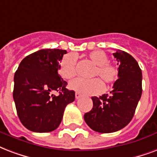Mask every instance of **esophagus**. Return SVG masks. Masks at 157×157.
Returning <instances> with one entry per match:
<instances>
[{"label":"esophagus","mask_w":157,"mask_h":157,"mask_svg":"<svg viewBox=\"0 0 157 157\" xmlns=\"http://www.w3.org/2000/svg\"><path fill=\"white\" fill-rule=\"evenodd\" d=\"M75 96H76V100H78V99H80V98H81V94H79L78 92H76V94H75Z\"/></svg>","instance_id":"1"}]
</instances>
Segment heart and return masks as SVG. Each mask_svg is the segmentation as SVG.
Masks as SVG:
<instances>
[{"label": "heart", "instance_id": "1", "mask_svg": "<svg viewBox=\"0 0 157 157\" xmlns=\"http://www.w3.org/2000/svg\"><path fill=\"white\" fill-rule=\"evenodd\" d=\"M89 58L96 65L93 72L94 76H100L106 84H113L118 77V69L110 63L105 52L103 51H94L89 54ZM77 62L76 56L72 53L63 57L58 68V73L63 78L69 80L76 76L77 73ZM69 88L82 94L93 95L102 93L104 84L99 78L84 79L76 78L69 83Z\"/></svg>", "mask_w": 157, "mask_h": 157}]
</instances>
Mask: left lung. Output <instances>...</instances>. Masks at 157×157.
<instances>
[{
	"label": "left lung",
	"instance_id": "8db88e82",
	"mask_svg": "<svg viewBox=\"0 0 157 157\" xmlns=\"http://www.w3.org/2000/svg\"><path fill=\"white\" fill-rule=\"evenodd\" d=\"M113 55L118 65V79L113 90L109 94L92 97L93 108L84 115L87 125L101 133L114 132L127 126L142 96V70L137 61L119 49Z\"/></svg>",
	"mask_w": 157,
	"mask_h": 157
}]
</instances>
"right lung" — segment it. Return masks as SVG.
<instances>
[{
    "label": "right lung",
    "instance_id": "1",
    "mask_svg": "<svg viewBox=\"0 0 157 157\" xmlns=\"http://www.w3.org/2000/svg\"><path fill=\"white\" fill-rule=\"evenodd\" d=\"M66 50L41 49L21 61L14 76L13 98L18 117L26 128L48 132L58 128L66 106L75 100V91L58 75ZM57 91L58 96L53 94Z\"/></svg>",
    "mask_w": 157,
    "mask_h": 157
}]
</instances>
